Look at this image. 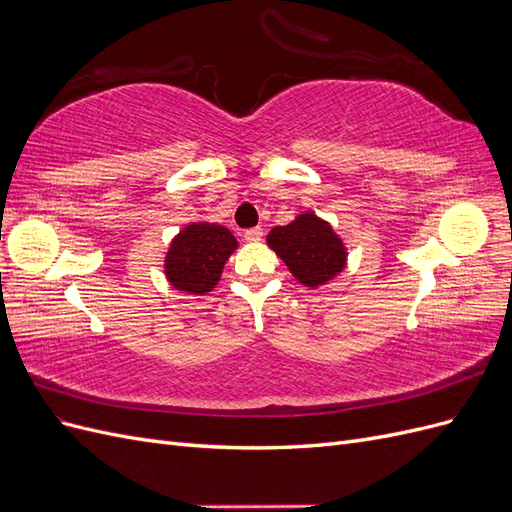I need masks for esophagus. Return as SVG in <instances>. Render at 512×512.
<instances>
[{"instance_id": "1", "label": "esophagus", "mask_w": 512, "mask_h": 512, "mask_svg": "<svg viewBox=\"0 0 512 512\" xmlns=\"http://www.w3.org/2000/svg\"><path fill=\"white\" fill-rule=\"evenodd\" d=\"M243 239L245 241H250V243H256V241H260L262 239V228H247L245 232H243Z\"/></svg>"}]
</instances>
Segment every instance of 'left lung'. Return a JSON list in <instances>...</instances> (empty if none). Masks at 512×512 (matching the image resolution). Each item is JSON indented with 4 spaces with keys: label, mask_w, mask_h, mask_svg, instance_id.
<instances>
[{
    "label": "left lung",
    "mask_w": 512,
    "mask_h": 512,
    "mask_svg": "<svg viewBox=\"0 0 512 512\" xmlns=\"http://www.w3.org/2000/svg\"><path fill=\"white\" fill-rule=\"evenodd\" d=\"M267 243L290 273L309 288L331 282L346 267V247L331 224L314 213H301L286 226H275Z\"/></svg>",
    "instance_id": "1"
}]
</instances>
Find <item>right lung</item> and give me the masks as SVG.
<instances>
[{
    "instance_id": "obj_1",
    "label": "right lung",
    "mask_w": 512,
    "mask_h": 512,
    "mask_svg": "<svg viewBox=\"0 0 512 512\" xmlns=\"http://www.w3.org/2000/svg\"><path fill=\"white\" fill-rule=\"evenodd\" d=\"M237 250V239L220 224H188L168 247L164 273L170 286L190 294H205L220 282L228 256Z\"/></svg>"
}]
</instances>
